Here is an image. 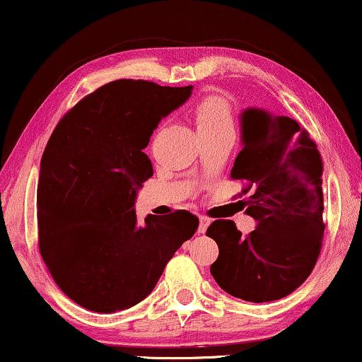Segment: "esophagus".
<instances>
[{"label": "esophagus", "mask_w": 362, "mask_h": 362, "mask_svg": "<svg viewBox=\"0 0 362 362\" xmlns=\"http://www.w3.org/2000/svg\"><path fill=\"white\" fill-rule=\"evenodd\" d=\"M199 234H205V230H207V227L210 226V218L207 217H200L199 218Z\"/></svg>", "instance_id": "esophagus-1"}]
</instances>
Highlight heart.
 <instances>
[{
	"mask_svg": "<svg viewBox=\"0 0 362 362\" xmlns=\"http://www.w3.org/2000/svg\"><path fill=\"white\" fill-rule=\"evenodd\" d=\"M195 123L199 134L215 130H234V118L230 108L223 100L217 97L204 98L195 108Z\"/></svg>",
	"mask_w": 362,
	"mask_h": 362,
	"instance_id": "1",
	"label": "heart"
}]
</instances>
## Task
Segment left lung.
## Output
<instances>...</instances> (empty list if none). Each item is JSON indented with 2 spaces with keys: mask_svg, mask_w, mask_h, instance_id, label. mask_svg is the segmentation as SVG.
I'll return each instance as SVG.
<instances>
[{
  "mask_svg": "<svg viewBox=\"0 0 362 362\" xmlns=\"http://www.w3.org/2000/svg\"><path fill=\"white\" fill-rule=\"evenodd\" d=\"M242 150L230 177L245 184L247 210L257 222L247 237L232 221H215L218 245L210 265L227 294L249 303L289 296L313 272L324 235L322 160L304 128L262 108L240 113Z\"/></svg>",
  "mask_w": 362,
  "mask_h": 362,
  "instance_id": "1",
  "label": "left lung"
}]
</instances>
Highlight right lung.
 <instances>
[{
	"instance_id": "obj_1",
	"label": "right lung",
	"mask_w": 362,
	"mask_h": 362,
	"mask_svg": "<svg viewBox=\"0 0 362 362\" xmlns=\"http://www.w3.org/2000/svg\"><path fill=\"white\" fill-rule=\"evenodd\" d=\"M192 90L110 81L49 136L36 195L40 252L59 289L81 308L108 314L139 304L195 234L199 218L187 210L148 215L144 226L135 215L136 194L153 175L144 148Z\"/></svg>"
}]
</instances>
